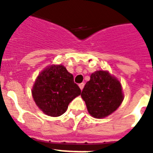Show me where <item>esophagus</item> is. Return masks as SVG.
Wrapping results in <instances>:
<instances>
[{"label": "esophagus", "instance_id": "34e87169", "mask_svg": "<svg viewBox=\"0 0 153 153\" xmlns=\"http://www.w3.org/2000/svg\"><path fill=\"white\" fill-rule=\"evenodd\" d=\"M79 88L81 89V90H82V89H83V87H84V83H80L79 85Z\"/></svg>", "mask_w": 153, "mask_h": 153}]
</instances>
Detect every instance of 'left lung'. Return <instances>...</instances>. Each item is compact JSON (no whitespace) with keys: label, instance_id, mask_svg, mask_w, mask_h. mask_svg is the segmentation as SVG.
<instances>
[{"label":"left lung","instance_id":"left-lung-1","mask_svg":"<svg viewBox=\"0 0 153 153\" xmlns=\"http://www.w3.org/2000/svg\"><path fill=\"white\" fill-rule=\"evenodd\" d=\"M88 113L94 118H104L116 111L124 100L121 82L108 71H96L81 94Z\"/></svg>","mask_w":153,"mask_h":153}]
</instances>
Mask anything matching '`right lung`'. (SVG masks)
<instances>
[{"mask_svg": "<svg viewBox=\"0 0 153 153\" xmlns=\"http://www.w3.org/2000/svg\"><path fill=\"white\" fill-rule=\"evenodd\" d=\"M81 94L74 77L62 64L46 67L35 80L32 95L37 107L48 116L59 117L67 111L68 105Z\"/></svg>", "mask_w": 153, "mask_h": 153, "instance_id": "obj_1", "label": "right lung"}]
</instances>
